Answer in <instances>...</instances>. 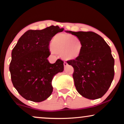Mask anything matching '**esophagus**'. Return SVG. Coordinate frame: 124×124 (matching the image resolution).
Here are the masks:
<instances>
[{"label":"esophagus","mask_w":124,"mask_h":124,"mask_svg":"<svg viewBox=\"0 0 124 124\" xmlns=\"http://www.w3.org/2000/svg\"><path fill=\"white\" fill-rule=\"evenodd\" d=\"M64 67H67V66L68 65V64L66 62H64Z\"/></svg>","instance_id":"obj_1"}]
</instances>
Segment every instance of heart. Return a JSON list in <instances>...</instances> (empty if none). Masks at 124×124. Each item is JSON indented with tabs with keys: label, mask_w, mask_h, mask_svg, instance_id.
<instances>
[{
	"label": "heart",
	"mask_w": 124,
	"mask_h": 124,
	"mask_svg": "<svg viewBox=\"0 0 124 124\" xmlns=\"http://www.w3.org/2000/svg\"><path fill=\"white\" fill-rule=\"evenodd\" d=\"M50 51L53 54H60L64 60L73 61L81 56L84 50L83 43L78 37L72 34L59 33L52 38Z\"/></svg>",
	"instance_id": "b5f03b06"
}]
</instances>
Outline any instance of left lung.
<instances>
[{
    "instance_id": "obj_1",
    "label": "left lung",
    "mask_w": 124,
    "mask_h": 124,
    "mask_svg": "<svg viewBox=\"0 0 124 124\" xmlns=\"http://www.w3.org/2000/svg\"><path fill=\"white\" fill-rule=\"evenodd\" d=\"M66 32L78 37L84 45L81 56L67 62L74 68L73 77L76 90L89 99L101 98L109 88L115 75V60L110 47L94 32Z\"/></svg>"
}]
</instances>
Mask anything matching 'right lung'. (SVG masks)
<instances>
[{"mask_svg": "<svg viewBox=\"0 0 124 124\" xmlns=\"http://www.w3.org/2000/svg\"><path fill=\"white\" fill-rule=\"evenodd\" d=\"M63 28L58 26L42 30H29L18 39L12 51L9 64L11 80L18 93L25 99L40 102L52 94L54 76L64 70V62L54 64L47 60L50 42Z\"/></svg>", "mask_w": 124, "mask_h": 124, "instance_id": "obj_1", "label": "right lung"}]
</instances>
